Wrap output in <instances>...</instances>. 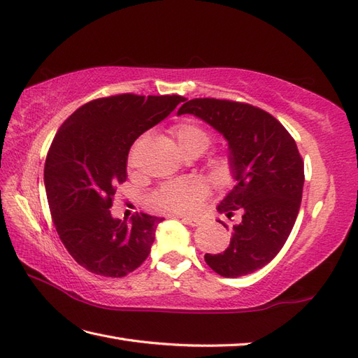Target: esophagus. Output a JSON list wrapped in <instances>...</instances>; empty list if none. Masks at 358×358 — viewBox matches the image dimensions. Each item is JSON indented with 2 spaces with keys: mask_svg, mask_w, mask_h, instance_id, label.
<instances>
[{
  "mask_svg": "<svg viewBox=\"0 0 358 358\" xmlns=\"http://www.w3.org/2000/svg\"><path fill=\"white\" fill-rule=\"evenodd\" d=\"M181 221L185 222V224H187V226H192V227L199 226V224H201V220H199V218H189V217H185V218H181Z\"/></svg>",
  "mask_w": 358,
  "mask_h": 358,
  "instance_id": "1",
  "label": "esophagus"
}]
</instances>
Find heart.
<instances>
[{
  "mask_svg": "<svg viewBox=\"0 0 358 358\" xmlns=\"http://www.w3.org/2000/svg\"><path fill=\"white\" fill-rule=\"evenodd\" d=\"M172 132L178 146L187 154L196 151L204 152L212 141L209 132L195 122H181ZM132 162H134V154L129 157V164H132ZM210 169L218 181L224 182L230 178V164L227 159L221 157V159L212 160ZM207 195H209V187L203 180L180 178L164 182L159 190H155L151 196V204L159 210L187 215L196 212Z\"/></svg>",
  "mask_w": 358,
  "mask_h": 358,
  "instance_id": "heart-1",
  "label": "heart"
}]
</instances>
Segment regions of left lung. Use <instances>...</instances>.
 Segmentation results:
<instances>
[{
    "label": "left lung",
    "mask_w": 358,
    "mask_h": 358,
    "mask_svg": "<svg viewBox=\"0 0 358 358\" xmlns=\"http://www.w3.org/2000/svg\"><path fill=\"white\" fill-rule=\"evenodd\" d=\"M181 114L196 115L227 140L235 186L218 212L229 218L235 210L243 213L226 250L206 253L204 261L224 278L262 268L284 247L302 201L303 162L294 138L271 114L248 103L192 99Z\"/></svg>",
    "instance_id": "8db88e82"
}]
</instances>
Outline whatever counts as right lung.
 <instances>
[{
    "label": "right lung",
    "instance_id": "1",
    "mask_svg": "<svg viewBox=\"0 0 358 358\" xmlns=\"http://www.w3.org/2000/svg\"><path fill=\"white\" fill-rule=\"evenodd\" d=\"M185 97L117 94L82 105L57 129L44 166L52 218L62 244L82 267L123 278L145 262L163 218H113L110 207L127 181L132 143Z\"/></svg>",
    "mask_w": 358,
    "mask_h": 358
}]
</instances>
